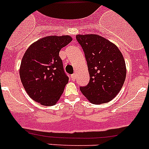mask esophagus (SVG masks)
Masks as SVG:
<instances>
[{
	"label": "esophagus",
	"instance_id": "esophagus-1",
	"mask_svg": "<svg viewBox=\"0 0 149 149\" xmlns=\"http://www.w3.org/2000/svg\"><path fill=\"white\" fill-rule=\"evenodd\" d=\"M70 77H71V79H72V81H74V80L76 79V75L74 74H72V75H71Z\"/></svg>",
	"mask_w": 149,
	"mask_h": 149
}]
</instances>
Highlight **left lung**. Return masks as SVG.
I'll list each match as a JSON object with an SVG mask.
<instances>
[{
  "instance_id": "8db88e82",
  "label": "left lung",
  "mask_w": 149,
  "mask_h": 149,
  "mask_svg": "<svg viewBox=\"0 0 149 149\" xmlns=\"http://www.w3.org/2000/svg\"><path fill=\"white\" fill-rule=\"evenodd\" d=\"M84 50L89 82L81 86V93L94 104L107 103L114 98L126 77L125 62L116 45L96 34L77 35Z\"/></svg>"
}]
</instances>
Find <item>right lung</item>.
I'll return each mask as SVG.
<instances>
[{
    "instance_id": "right-lung-1",
    "label": "right lung",
    "mask_w": 149,
    "mask_h": 149,
    "mask_svg": "<svg viewBox=\"0 0 149 149\" xmlns=\"http://www.w3.org/2000/svg\"><path fill=\"white\" fill-rule=\"evenodd\" d=\"M72 40L69 36H46L30 45L24 54L21 81L28 95L40 104H55L68 84L59 53Z\"/></svg>"
}]
</instances>
